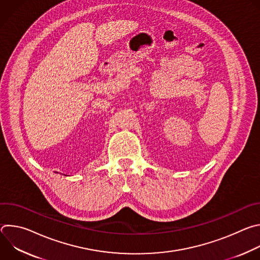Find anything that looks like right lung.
<instances>
[{"mask_svg": "<svg viewBox=\"0 0 260 260\" xmlns=\"http://www.w3.org/2000/svg\"><path fill=\"white\" fill-rule=\"evenodd\" d=\"M66 176H67V175H66Z\"/></svg>", "mask_w": 260, "mask_h": 260, "instance_id": "add662e5", "label": "right lung"}]
</instances>
